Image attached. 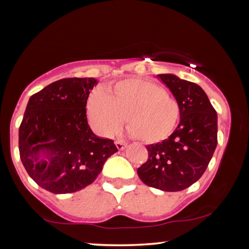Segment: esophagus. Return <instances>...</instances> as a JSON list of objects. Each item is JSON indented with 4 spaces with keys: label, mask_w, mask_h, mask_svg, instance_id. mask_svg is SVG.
Masks as SVG:
<instances>
[{
    "label": "esophagus",
    "mask_w": 249,
    "mask_h": 249,
    "mask_svg": "<svg viewBox=\"0 0 249 249\" xmlns=\"http://www.w3.org/2000/svg\"><path fill=\"white\" fill-rule=\"evenodd\" d=\"M115 145H116L117 149H119V150H124L126 148V146H127V142H124V141H116Z\"/></svg>",
    "instance_id": "esophagus-1"
}]
</instances>
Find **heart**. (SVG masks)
<instances>
[{
    "mask_svg": "<svg viewBox=\"0 0 249 249\" xmlns=\"http://www.w3.org/2000/svg\"><path fill=\"white\" fill-rule=\"evenodd\" d=\"M90 124L104 137L114 136L127 117L129 133L145 142L169 137L180 117L177 101L161 87L138 78L124 79L109 86L107 93L96 91L87 104Z\"/></svg>",
    "mask_w": 249,
    "mask_h": 249,
    "instance_id": "heart-1",
    "label": "heart"
}]
</instances>
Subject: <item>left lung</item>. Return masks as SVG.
<instances>
[{
  "instance_id": "8db88e82",
  "label": "left lung",
  "mask_w": 249,
  "mask_h": 249,
  "mask_svg": "<svg viewBox=\"0 0 249 249\" xmlns=\"http://www.w3.org/2000/svg\"><path fill=\"white\" fill-rule=\"evenodd\" d=\"M157 78L178 102L180 123L167 140L147 146L148 160L137 174L149 187L181 191L201 178L212 158L217 145V114L200 86L171 73Z\"/></svg>"
}]
</instances>
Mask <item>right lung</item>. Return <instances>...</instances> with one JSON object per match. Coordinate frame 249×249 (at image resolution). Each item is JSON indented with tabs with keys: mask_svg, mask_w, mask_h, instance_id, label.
Returning <instances> with one entry per match:
<instances>
[{
	"mask_svg": "<svg viewBox=\"0 0 249 249\" xmlns=\"http://www.w3.org/2000/svg\"><path fill=\"white\" fill-rule=\"evenodd\" d=\"M96 84L94 78L61 79L28 100L18 132L19 156L45 190H82L117 151L114 142L98 137L88 124L87 101Z\"/></svg>",
	"mask_w": 249,
	"mask_h": 249,
	"instance_id": "add662e5",
	"label": "right lung"
}]
</instances>
